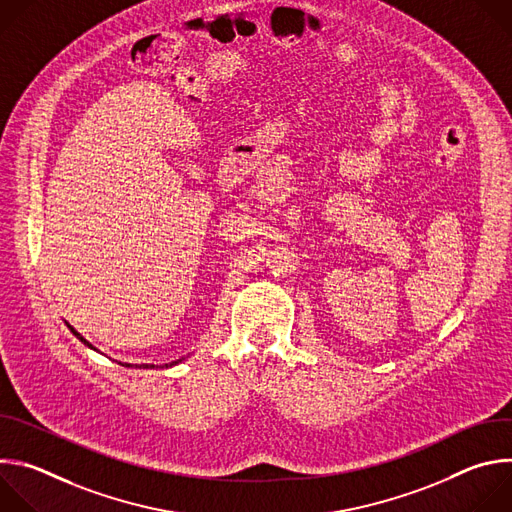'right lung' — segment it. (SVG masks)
Wrapping results in <instances>:
<instances>
[{
  "label": "right lung",
  "instance_id": "obj_1",
  "mask_svg": "<svg viewBox=\"0 0 512 512\" xmlns=\"http://www.w3.org/2000/svg\"><path fill=\"white\" fill-rule=\"evenodd\" d=\"M68 328H70V332H72V334H75V336H77V338H79V340H81L83 344L91 346V344H89V342H87V340H85V338H83V336H81V334H79V332H77L75 328H72V326H68ZM91 348H93V346H91ZM176 362H178V360H174V362L166 364V367H172V364H176ZM125 367H131V364H127V362H125ZM141 367H143V369H154V364H135V369H141Z\"/></svg>",
  "mask_w": 512,
  "mask_h": 512
}]
</instances>
